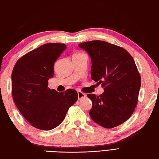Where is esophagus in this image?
I'll return each instance as SVG.
<instances>
[{
	"instance_id": "obj_1",
	"label": "esophagus",
	"mask_w": 159,
	"mask_h": 159,
	"mask_svg": "<svg viewBox=\"0 0 159 159\" xmlns=\"http://www.w3.org/2000/svg\"><path fill=\"white\" fill-rule=\"evenodd\" d=\"M85 97H86V95L85 93H83L80 92H78V98H79V100H81Z\"/></svg>"
}]
</instances>
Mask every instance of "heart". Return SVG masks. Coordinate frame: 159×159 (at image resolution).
I'll return each instance as SVG.
<instances>
[{
    "instance_id": "b5f03b06",
    "label": "heart",
    "mask_w": 159,
    "mask_h": 159,
    "mask_svg": "<svg viewBox=\"0 0 159 159\" xmlns=\"http://www.w3.org/2000/svg\"><path fill=\"white\" fill-rule=\"evenodd\" d=\"M82 54H83V53H82V52H78V53L74 54V55H82Z\"/></svg>"
}]
</instances>
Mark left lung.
I'll use <instances>...</instances> for the list:
<instances>
[{
    "instance_id": "1",
    "label": "left lung",
    "mask_w": 159,
    "mask_h": 159,
    "mask_svg": "<svg viewBox=\"0 0 159 159\" xmlns=\"http://www.w3.org/2000/svg\"><path fill=\"white\" fill-rule=\"evenodd\" d=\"M92 59V79L101 84L104 92L92 101L91 118L106 128L126 121L135 109L141 87V76L133 57L124 48L100 40L79 43Z\"/></svg>"
}]
</instances>
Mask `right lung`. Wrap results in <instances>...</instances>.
Listing matches in <instances>:
<instances>
[{
  "label": "right lung",
  "instance_id": "add662e5",
  "mask_svg": "<svg viewBox=\"0 0 159 159\" xmlns=\"http://www.w3.org/2000/svg\"><path fill=\"white\" fill-rule=\"evenodd\" d=\"M66 47L60 43L43 44L22 57L12 71V96L16 105L23 117L40 130L58 126L78 100L74 89L59 93L48 88L55 63Z\"/></svg>",
  "mask_w": 159,
  "mask_h": 159
}]
</instances>
